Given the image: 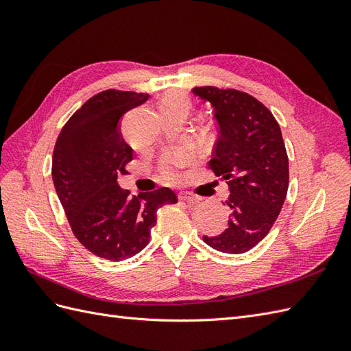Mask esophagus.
Instances as JSON below:
<instances>
[{"label": "esophagus", "mask_w": 351, "mask_h": 351, "mask_svg": "<svg viewBox=\"0 0 351 351\" xmlns=\"http://www.w3.org/2000/svg\"><path fill=\"white\" fill-rule=\"evenodd\" d=\"M178 199L183 200V202H187L189 205H196V204H199V200H200V197H197L192 193H180Z\"/></svg>", "instance_id": "34e87169"}]
</instances>
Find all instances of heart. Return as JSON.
<instances>
[{
	"instance_id": "obj_1",
	"label": "heart",
	"mask_w": 351,
	"mask_h": 351,
	"mask_svg": "<svg viewBox=\"0 0 351 351\" xmlns=\"http://www.w3.org/2000/svg\"><path fill=\"white\" fill-rule=\"evenodd\" d=\"M176 107H184L190 108V99L187 95L182 92H173V93H167L162 97V99L159 101V110L161 108H176ZM178 162V159L176 156H171L165 159V162L162 165V177L165 180H173L176 177V171L173 165Z\"/></svg>"
}]
</instances>
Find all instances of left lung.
<instances>
[{
	"mask_svg": "<svg viewBox=\"0 0 351 351\" xmlns=\"http://www.w3.org/2000/svg\"><path fill=\"white\" fill-rule=\"evenodd\" d=\"M192 92L214 107L218 139L209 167L230 189L228 228L204 241L219 252L244 253L268 234L287 196L289 156L280 124L246 92L215 86Z\"/></svg>",
	"mask_w": 351,
	"mask_h": 351,
	"instance_id": "8db88e82",
	"label": "left lung"
}]
</instances>
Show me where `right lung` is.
<instances>
[{
    "label": "right lung",
    "instance_id": "obj_1",
    "mask_svg": "<svg viewBox=\"0 0 351 351\" xmlns=\"http://www.w3.org/2000/svg\"><path fill=\"white\" fill-rule=\"evenodd\" d=\"M147 98L115 89L95 95L62 127L52 154V180L73 234L89 252L112 262L143 250L156 210L177 204L168 187L130 197L117 182L133 159L120 120Z\"/></svg>",
    "mask_w": 351,
    "mask_h": 351
}]
</instances>
